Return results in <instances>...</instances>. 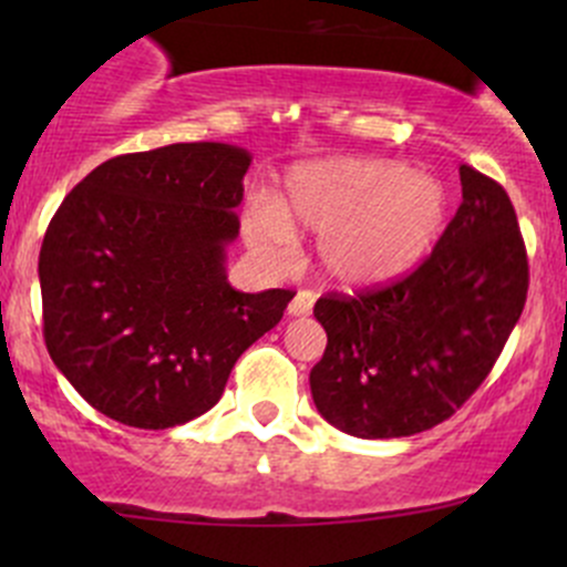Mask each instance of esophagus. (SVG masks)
Listing matches in <instances>:
<instances>
[{"label":"esophagus","instance_id":"esophagus-1","mask_svg":"<svg viewBox=\"0 0 567 567\" xmlns=\"http://www.w3.org/2000/svg\"><path fill=\"white\" fill-rule=\"evenodd\" d=\"M312 305H316V293H312V290H299V293H296L293 299H290L288 316H293V318L310 316Z\"/></svg>","mask_w":567,"mask_h":567}]
</instances>
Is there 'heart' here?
I'll return each instance as SVG.
<instances>
[{"label":"heart","instance_id":"1","mask_svg":"<svg viewBox=\"0 0 567 567\" xmlns=\"http://www.w3.org/2000/svg\"><path fill=\"white\" fill-rule=\"evenodd\" d=\"M447 221V192L431 175L381 158H323L296 167L277 203H262L251 236L293 244L318 233L323 268L348 288H373L420 266Z\"/></svg>","mask_w":567,"mask_h":567}]
</instances>
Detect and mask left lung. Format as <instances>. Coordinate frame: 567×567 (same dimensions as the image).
<instances>
[{"label": "left lung", "mask_w": 567, "mask_h": 567, "mask_svg": "<svg viewBox=\"0 0 567 567\" xmlns=\"http://www.w3.org/2000/svg\"><path fill=\"white\" fill-rule=\"evenodd\" d=\"M463 203L409 277L316 301L326 329L310 390L329 425L359 439L431 431L472 398L527 301L529 266L511 197L461 164Z\"/></svg>", "instance_id": "1"}]
</instances>
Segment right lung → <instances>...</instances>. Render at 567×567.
Masks as SVG:
<instances>
[{
  "label": "right lung",
  "mask_w": 567,
  "mask_h": 567,
  "mask_svg": "<svg viewBox=\"0 0 567 567\" xmlns=\"http://www.w3.org/2000/svg\"><path fill=\"white\" fill-rule=\"evenodd\" d=\"M249 164L225 142L128 153L56 208L38 260L45 348L109 420L164 431L205 414L282 320L296 293L227 282Z\"/></svg>",
  "instance_id": "1"
}]
</instances>
